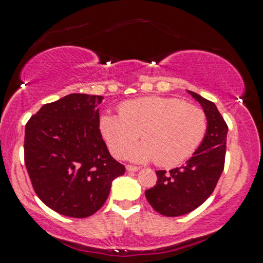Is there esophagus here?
<instances>
[{
	"label": "esophagus",
	"mask_w": 263,
	"mask_h": 263,
	"mask_svg": "<svg viewBox=\"0 0 263 263\" xmlns=\"http://www.w3.org/2000/svg\"><path fill=\"white\" fill-rule=\"evenodd\" d=\"M138 169H140V167H138V166L129 165V164H127V165H126V170H127V172H137Z\"/></svg>",
	"instance_id": "34e87169"
}]
</instances>
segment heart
Wrapping results in <instances>:
<instances>
[{
  "label": "heart",
  "mask_w": 263,
  "mask_h": 263,
  "mask_svg": "<svg viewBox=\"0 0 263 263\" xmlns=\"http://www.w3.org/2000/svg\"><path fill=\"white\" fill-rule=\"evenodd\" d=\"M120 115L104 114L99 128L115 157L134 162L154 160L174 166L194 154L207 131V116L201 107L173 97H145L128 100L119 107Z\"/></svg>",
  "instance_id": "1"
}]
</instances>
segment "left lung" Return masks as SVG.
Returning a JSON list of instances; mask_svg holds the SVG:
<instances>
[{
    "mask_svg": "<svg viewBox=\"0 0 263 263\" xmlns=\"http://www.w3.org/2000/svg\"><path fill=\"white\" fill-rule=\"evenodd\" d=\"M207 116L205 136L192 158L181 167L158 170L154 187L145 190V198L165 217L187 214L203 203L222 175L226 162L228 126L214 103L189 91Z\"/></svg>",
    "mask_w": 263,
    "mask_h": 263,
    "instance_id": "obj_1",
    "label": "left lung"
}]
</instances>
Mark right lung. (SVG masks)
I'll list each match as a JSON object with an SVG mask.
<instances>
[{"label": "right lung", "mask_w": 263, "mask_h": 263, "mask_svg": "<svg viewBox=\"0 0 263 263\" xmlns=\"http://www.w3.org/2000/svg\"><path fill=\"white\" fill-rule=\"evenodd\" d=\"M100 96L69 94L45 104L25 126L24 162L37 197L62 216L85 218L105 203L125 166L99 129Z\"/></svg>", "instance_id": "right-lung-1"}]
</instances>
